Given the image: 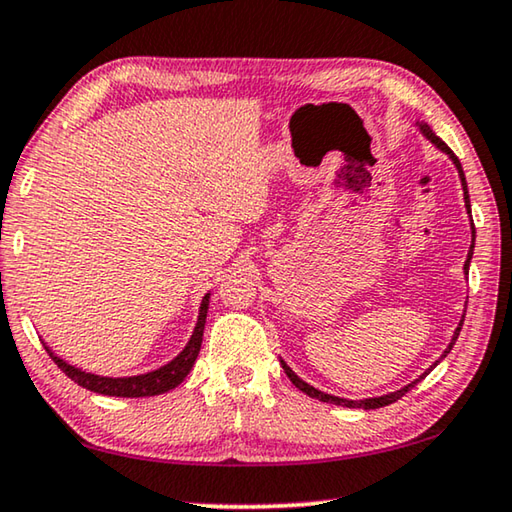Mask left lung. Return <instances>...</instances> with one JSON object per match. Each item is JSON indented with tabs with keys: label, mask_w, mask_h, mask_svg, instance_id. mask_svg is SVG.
I'll return each instance as SVG.
<instances>
[{
	"label": "left lung",
	"mask_w": 512,
	"mask_h": 512,
	"mask_svg": "<svg viewBox=\"0 0 512 512\" xmlns=\"http://www.w3.org/2000/svg\"><path fill=\"white\" fill-rule=\"evenodd\" d=\"M419 125V132L421 134H424L426 136V139L428 141H431L433 145H435V148H440L442 152H446V154H449V159L453 161V164H456V168H458V175H460V182H462V191H465V207H467V214L469 216H472V212H469V209H472V205H469V191H467V180H465V173H462V166H460V161H458V157H456V154H453L451 152V148H449V145H446L442 139H440V136H435V132H433V129L431 127H428L426 123H417ZM474 239H476V230H474V223H472V248H469V253H467V262H465V275L469 273V262H472V255H474ZM462 321H465V314H462V319H460V323H458V328H456V332H453V339H451V344H449V348H446V351H444V355H442V358H446V353H449L451 351V348H453V344H456V339H458V335H460V328H462ZM440 358V360H442ZM440 360H437V362H440ZM435 362V364H437ZM280 364H282V369H285V373H287V376H289V380H291V383H294L298 389H300V392H305L307 396H312V399H319V401H323V403H335V405H344V408H364V410H376V408H385V405H389V403H394V401H399L401 399V396L405 394V392H410V389L412 387H415L417 383H419V380L421 378H424L426 376V373L428 371H431L433 367H435V364H433V367L431 369H428L426 373H424V376H419L417 380H412V383L410 385H405V387H401V389H396V392H392V394H383V396H373V399H362V401H348V399H339V396H332V394H326V392H321V389H316V387H312V385H307L305 383V380L303 378H298L296 376V373L294 371H291V367H289V364L285 362V360H280Z\"/></svg>",
	"instance_id": "left-lung-1"
}]
</instances>
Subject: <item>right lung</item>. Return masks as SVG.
<instances>
[{
    "label": "right lung",
    "mask_w": 512,
    "mask_h": 512,
    "mask_svg": "<svg viewBox=\"0 0 512 512\" xmlns=\"http://www.w3.org/2000/svg\"><path fill=\"white\" fill-rule=\"evenodd\" d=\"M209 296L212 294H205V298H202L198 323H196V328H193L189 344L184 346V351L177 355L175 360H170L168 364L159 367L157 371H148V373H141V376H127V378L97 376V373L81 371L77 367H72V364H68L66 360H61L59 355L52 353L50 346H45V351L50 353V358L59 364V369L66 373L70 380H75L77 385L91 389V392H95V394L123 396V399H141V396H157V394L170 392V389H175L186 376H189L191 367L196 364V358H198L200 346H202V332H205Z\"/></svg>",
    "instance_id": "right-lung-1"
}]
</instances>
